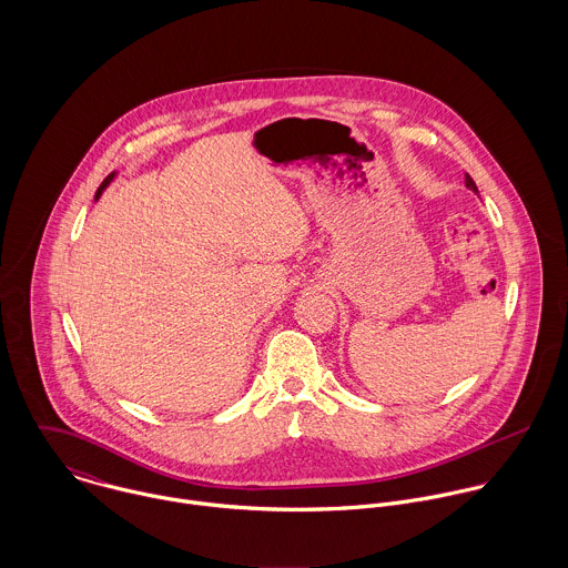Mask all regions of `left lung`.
Returning <instances> with one entry per match:
<instances>
[{
  "instance_id": "8db88e82",
  "label": "left lung",
  "mask_w": 568,
  "mask_h": 568,
  "mask_svg": "<svg viewBox=\"0 0 568 568\" xmlns=\"http://www.w3.org/2000/svg\"><path fill=\"white\" fill-rule=\"evenodd\" d=\"M466 187H468V190H473V192H477V194H479V187H477V183H475V181H473V176H470V174H466Z\"/></svg>"
}]
</instances>
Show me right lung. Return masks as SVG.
Returning <instances> with one entry per match:
<instances>
[{
    "mask_svg": "<svg viewBox=\"0 0 568 568\" xmlns=\"http://www.w3.org/2000/svg\"><path fill=\"white\" fill-rule=\"evenodd\" d=\"M115 176H118V172H111V174H109V176L102 181V185H100V187H98V192H95V201L102 196V192L109 187V183H111Z\"/></svg>",
    "mask_w": 568,
    "mask_h": 568,
    "instance_id": "right-lung-1",
    "label": "right lung"
}]
</instances>
